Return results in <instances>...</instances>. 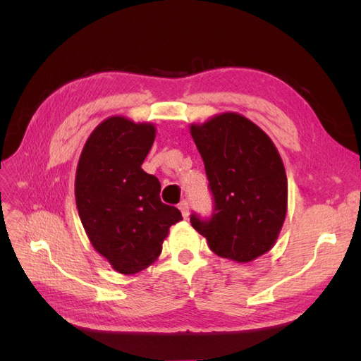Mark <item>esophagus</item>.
I'll list each match as a JSON object with an SVG mask.
<instances>
[{
    "label": "esophagus",
    "mask_w": 361,
    "mask_h": 361,
    "mask_svg": "<svg viewBox=\"0 0 361 361\" xmlns=\"http://www.w3.org/2000/svg\"><path fill=\"white\" fill-rule=\"evenodd\" d=\"M179 209H180V212H182V216L185 218V220H187L188 215H190V206H188V202H187V200L180 202V203H179Z\"/></svg>",
    "instance_id": "esophagus-1"
}]
</instances>
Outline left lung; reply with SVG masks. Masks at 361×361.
<instances>
[{
	"mask_svg": "<svg viewBox=\"0 0 361 361\" xmlns=\"http://www.w3.org/2000/svg\"><path fill=\"white\" fill-rule=\"evenodd\" d=\"M191 137L204 162L214 212L191 224L216 256L238 264L274 247L288 212V178L272 140L238 113L192 123Z\"/></svg>",
	"mask_w": 361,
	"mask_h": 361,
	"instance_id": "8db88e82",
	"label": "left lung"
}]
</instances>
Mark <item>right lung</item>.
<instances>
[{
	"mask_svg": "<svg viewBox=\"0 0 361 361\" xmlns=\"http://www.w3.org/2000/svg\"><path fill=\"white\" fill-rule=\"evenodd\" d=\"M154 123L111 116L87 138L75 176L76 209L93 248L120 274L158 259L169 228L182 220L159 199L161 183L141 164L155 141Z\"/></svg>",
	"mask_w": 361,
	"mask_h": 361,
	"instance_id": "1",
	"label": "right lung"
}]
</instances>
